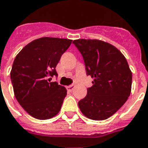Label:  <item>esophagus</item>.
<instances>
[{
	"label": "esophagus",
	"instance_id": "obj_1",
	"mask_svg": "<svg viewBox=\"0 0 148 148\" xmlns=\"http://www.w3.org/2000/svg\"><path fill=\"white\" fill-rule=\"evenodd\" d=\"M74 88H75V85H74V84H71V85L68 86L66 88L68 90V92H72V91H73Z\"/></svg>",
	"mask_w": 148,
	"mask_h": 148
}]
</instances>
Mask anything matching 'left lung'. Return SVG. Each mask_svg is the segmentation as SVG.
I'll return each instance as SVG.
<instances>
[{
  "label": "left lung",
  "mask_w": 148,
  "mask_h": 148,
  "mask_svg": "<svg viewBox=\"0 0 148 148\" xmlns=\"http://www.w3.org/2000/svg\"><path fill=\"white\" fill-rule=\"evenodd\" d=\"M74 44L84 61L87 76L92 86L78 105L89 119L103 120L122 107L129 97L132 74L126 58L108 43L98 40H75Z\"/></svg>",
  "instance_id": "8db88e82"
}]
</instances>
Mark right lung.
Wrapping results in <instances>:
<instances>
[{"label":"right lung","mask_w":148,"mask_h":148,"mask_svg":"<svg viewBox=\"0 0 148 148\" xmlns=\"http://www.w3.org/2000/svg\"><path fill=\"white\" fill-rule=\"evenodd\" d=\"M72 41L54 37L36 39L13 61L10 77L16 98L36 119L52 118L61 108L67 90L51 79L58 76L56 67Z\"/></svg>","instance_id":"1"}]
</instances>
